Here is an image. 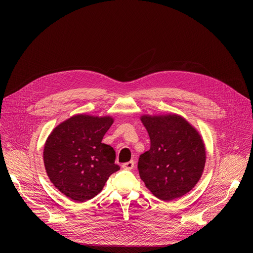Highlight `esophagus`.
<instances>
[{
    "mask_svg": "<svg viewBox=\"0 0 253 253\" xmlns=\"http://www.w3.org/2000/svg\"><path fill=\"white\" fill-rule=\"evenodd\" d=\"M122 167H123L124 169H126V170H131V169H133V167H134V162H133V160H131V161H129V162L124 163V164L122 165Z\"/></svg>",
    "mask_w": 253,
    "mask_h": 253,
    "instance_id": "34e87169",
    "label": "esophagus"
}]
</instances>
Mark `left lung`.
<instances>
[{
  "mask_svg": "<svg viewBox=\"0 0 253 253\" xmlns=\"http://www.w3.org/2000/svg\"><path fill=\"white\" fill-rule=\"evenodd\" d=\"M140 119L151 139L150 150L138 159L140 178L163 201L182 197L203 173L206 152L200 134L175 114L144 115Z\"/></svg>",
  "mask_w": 253,
  "mask_h": 253,
  "instance_id": "obj_1",
  "label": "left lung"
}]
</instances>
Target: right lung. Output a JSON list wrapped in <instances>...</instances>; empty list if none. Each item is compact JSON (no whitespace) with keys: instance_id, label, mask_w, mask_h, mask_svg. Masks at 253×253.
I'll return each mask as SVG.
<instances>
[{"instance_id":"add662e5","label":"right lung","mask_w":253,"mask_h":253,"mask_svg":"<svg viewBox=\"0 0 253 253\" xmlns=\"http://www.w3.org/2000/svg\"><path fill=\"white\" fill-rule=\"evenodd\" d=\"M112 117L76 115L53 129L44 147L47 174L62 194L76 202L94 198L120 169L116 152L101 140Z\"/></svg>"}]
</instances>
